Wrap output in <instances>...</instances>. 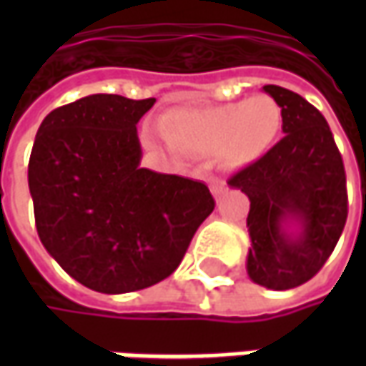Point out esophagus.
Wrapping results in <instances>:
<instances>
[{
	"mask_svg": "<svg viewBox=\"0 0 366 366\" xmlns=\"http://www.w3.org/2000/svg\"><path fill=\"white\" fill-rule=\"evenodd\" d=\"M212 192H214L215 198L219 199L223 196V194L227 192V186H225V184H214V186H212Z\"/></svg>",
	"mask_w": 366,
	"mask_h": 366,
	"instance_id": "obj_1",
	"label": "esophagus"
}]
</instances>
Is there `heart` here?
<instances>
[{"mask_svg":"<svg viewBox=\"0 0 366 366\" xmlns=\"http://www.w3.org/2000/svg\"><path fill=\"white\" fill-rule=\"evenodd\" d=\"M280 127V107L267 96L202 109H172L160 119V135L176 152L217 154L227 168L257 162L274 143Z\"/></svg>","mask_w":366,"mask_h":366,"instance_id":"heart-1","label":"heart"}]
</instances>
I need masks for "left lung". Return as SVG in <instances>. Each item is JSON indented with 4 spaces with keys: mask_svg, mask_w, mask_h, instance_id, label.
<instances>
[{
    "mask_svg": "<svg viewBox=\"0 0 366 366\" xmlns=\"http://www.w3.org/2000/svg\"><path fill=\"white\" fill-rule=\"evenodd\" d=\"M262 90L280 107L284 137L229 186L251 202L247 274L264 288L288 290L315 276L343 233L345 168L314 105L280 86Z\"/></svg>",
    "mask_w": 366,
    "mask_h": 366,
    "instance_id": "1",
    "label": "left lung"
}]
</instances>
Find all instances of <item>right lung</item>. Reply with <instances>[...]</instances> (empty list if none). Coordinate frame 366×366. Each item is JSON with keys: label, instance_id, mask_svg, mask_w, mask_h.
Masks as SVG:
<instances>
[{"label": "right lung", "instance_id": "right-lung-1", "mask_svg": "<svg viewBox=\"0 0 366 366\" xmlns=\"http://www.w3.org/2000/svg\"><path fill=\"white\" fill-rule=\"evenodd\" d=\"M154 102L80 97L44 117L31 151L39 239L74 280L102 294L172 274L215 207L204 182L141 168L137 123Z\"/></svg>", "mask_w": 366, "mask_h": 366}]
</instances>
